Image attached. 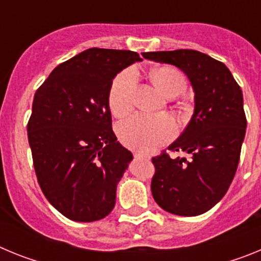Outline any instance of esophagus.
<instances>
[{"instance_id": "34e87169", "label": "esophagus", "mask_w": 261, "mask_h": 261, "mask_svg": "<svg viewBox=\"0 0 261 261\" xmlns=\"http://www.w3.org/2000/svg\"><path fill=\"white\" fill-rule=\"evenodd\" d=\"M133 155H135V158H137V159H149V156L145 155V154H142V153H135Z\"/></svg>"}]
</instances>
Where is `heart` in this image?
<instances>
[{"instance_id": "heart-1", "label": "heart", "mask_w": 261, "mask_h": 261, "mask_svg": "<svg viewBox=\"0 0 261 261\" xmlns=\"http://www.w3.org/2000/svg\"><path fill=\"white\" fill-rule=\"evenodd\" d=\"M154 85L166 96L175 98L186 89V78L174 66H161L150 73ZM138 78L135 71H121L116 75L108 91V107L112 115L123 117L135 107ZM176 123L171 116H147L138 114L117 124L119 140L125 146L137 151H151L167 144L176 135Z\"/></svg>"}]
</instances>
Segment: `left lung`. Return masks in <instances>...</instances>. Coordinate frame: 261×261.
Returning <instances> with one entry per match:
<instances>
[{"instance_id":"left-lung-1","label":"left lung","mask_w":261,"mask_h":261,"mask_svg":"<svg viewBox=\"0 0 261 261\" xmlns=\"http://www.w3.org/2000/svg\"><path fill=\"white\" fill-rule=\"evenodd\" d=\"M145 59L172 64L190 78L195 111L180 137L151 158V193L156 204L177 216L208 212L229 190L238 168L247 119L243 95L223 62L193 49L144 52Z\"/></svg>"}]
</instances>
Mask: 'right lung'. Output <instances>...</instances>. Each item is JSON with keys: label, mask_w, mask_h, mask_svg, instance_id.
Listing matches in <instances>:
<instances>
[{"label": "right lung", "mask_w": 261, "mask_h": 261, "mask_svg": "<svg viewBox=\"0 0 261 261\" xmlns=\"http://www.w3.org/2000/svg\"><path fill=\"white\" fill-rule=\"evenodd\" d=\"M137 52L90 48L62 62L36 90L27 124L38 183L66 218L93 222L114 209L133 155L112 130L108 91Z\"/></svg>", "instance_id": "1"}]
</instances>
